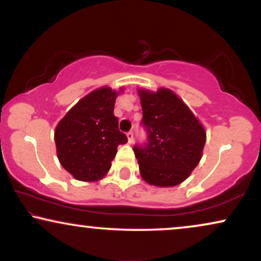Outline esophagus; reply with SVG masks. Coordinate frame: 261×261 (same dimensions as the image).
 I'll list each match as a JSON object with an SVG mask.
<instances>
[{"label":"esophagus","mask_w":261,"mask_h":261,"mask_svg":"<svg viewBox=\"0 0 261 261\" xmlns=\"http://www.w3.org/2000/svg\"><path fill=\"white\" fill-rule=\"evenodd\" d=\"M127 138H128V142H129V144H132V142H133V140H134V134H133V132H128V133H127Z\"/></svg>","instance_id":"1"}]
</instances>
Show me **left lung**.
<instances>
[{
  "instance_id": "obj_1",
  "label": "left lung",
  "mask_w": 261,
  "mask_h": 261,
  "mask_svg": "<svg viewBox=\"0 0 261 261\" xmlns=\"http://www.w3.org/2000/svg\"><path fill=\"white\" fill-rule=\"evenodd\" d=\"M147 142L133 151L141 177L155 187H174L202 158L205 130L187 105L169 89L139 90Z\"/></svg>"
}]
</instances>
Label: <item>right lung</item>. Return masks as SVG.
Returning a JSON list of instances; mask_svg holds the SVG:
<instances>
[{
    "instance_id": "obj_1",
    "label": "right lung",
    "mask_w": 261,
    "mask_h": 261,
    "mask_svg": "<svg viewBox=\"0 0 261 261\" xmlns=\"http://www.w3.org/2000/svg\"><path fill=\"white\" fill-rule=\"evenodd\" d=\"M116 96L107 87L94 90L73 106L56 128L59 162L78 180L96 181L105 177L117 146L128 141L114 115Z\"/></svg>"
}]
</instances>
